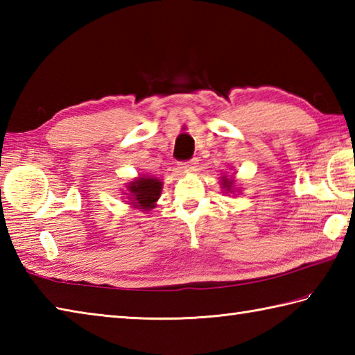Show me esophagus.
<instances>
[{
  "label": "esophagus",
  "instance_id": "obj_1",
  "mask_svg": "<svg viewBox=\"0 0 355 355\" xmlns=\"http://www.w3.org/2000/svg\"><path fill=\"white\" fill-rule=\"evenodd\" d=\"M191 164H196V162H193V159H191V162H182V163H180V169L186 171L187 168H189Z\"/></svg>",
  "mask_w": 355,
  "mask_h": 355
}]
</instances>
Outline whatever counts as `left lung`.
Returning a JSON list of instances; mask_svg holds the SVG:
<instances>
[{
  "instance_id": "obj_1",
  "label": "left lung",
  "mask_w": 355,
  "mask_h": 355,
  "mask_svg": "<svg viewBox=\"0 0 355 355\" xmlns=\"http://www.w3.org/2000/svg\"><path fill=\"white\" fill-rule=\"evenodd\" d=\"M223 186L227 187V191H231V186H232V180H227L226 177H223Z\"/></svg>"
}]
</instances>
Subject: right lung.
Segmentation results:
<instances>
[{
	"mask_svg": "<svg viewBox=\"0 0 355 355\" xmlns=\"http://www.w3.org/2000/svg\"><path fill=\"white\" fill-rule=\"evenodd\" d=\"M130 201H134L135 207H140L143 211H149L155 206V201L162 193V182L157 178L140 177L135 182L129 184Z\"/></svg>",
	"mask_w": 355,
	"mask_h": 355,
	"instance_id": "add662e5",
	"label": "right lung"
}]
</instances>
